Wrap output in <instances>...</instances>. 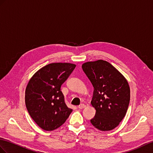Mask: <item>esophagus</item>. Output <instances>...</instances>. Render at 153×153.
<instances>
[{
  "label": "esophagus",
  "mask_w": 153,
  "mask_h": 153,
  "mask_svg": "<svg viewBox=\"0 0 153 153\" xmlns=\"http://www.w3.org/2000/svg\"><path fill=\"white\" fill-rule=\"evenodd\" d=\"M85 107V105L84 104H81V105H80L79 106H78V108H79V109H83Z\"/></svg>",
  "instance_id": "34e87169"
}]
</instances>
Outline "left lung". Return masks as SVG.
I'll return each instance as SVG.
<instances>
[{"label": "left lung", "mask_w": 153, "mask_h": 153, "mask_svg": "<svg viewBox=\"0 0 153 153\" xmlns=\"http://www.w3.org/2000/svg\"><path fill=\"white\" fill-rule=\"evenodd\" d=\"M82 68L94 88L91 103L96 113L91 123L102 131L115 128L128 108L130 91L127 80L112 65L102 59L84 63Z\"/></svg>", "instance_id": "obj_1"}]
</instances>
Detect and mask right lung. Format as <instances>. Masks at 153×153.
I'll list each match as a JSON object with an SVG mask.
<instances>
[{"label": "right lung", "instance_id": "obj_1", "mask_svg": "<svg viewBox=\"0 0 153 153\" xmlns=\"http://www.w3.org/2000/svg\"><path fill=\"white\" fill-rule=\"evenodd\" d=\"M75 67L69 63H53L40 69L30 80L25 91L26 106L42 129L58 128L73 111L67 106L60 88Z\"/></svg>", "mask_w": 153, "mask_h": 153}]
</instances>
